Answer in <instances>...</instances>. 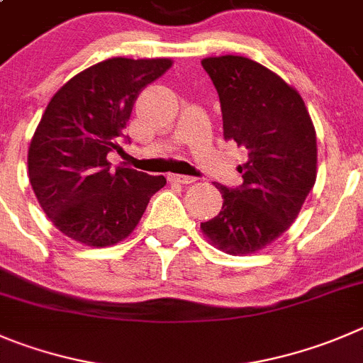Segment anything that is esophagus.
Returning <instances> with one entry per match:
<instances>
[{"instance_id": "34e87169", "label": "esophagus", "mask_w": 363, "mask_h": 363, "mask_svg": "<svg viewBox=\"0 0 363 363\" xmlns=\"http://www.w3.org/2000/svg\"><path fill=\"white\" fill-rule=\"evenodd\" d=\"M168 181H170V182H177V184H191V182H195V177H188V175L170 174V175H168Z\"/></svg>"}]
</instances>
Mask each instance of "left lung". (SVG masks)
Wrapping results in <instances>:
<instances>
[{
  "label": "left lung",
  "mask_w": 363,
  "mask_h": 363,
  "mask_svg": "<svg viewBox=\"0 0 363 363\" xmlns=\"http://www.w3.org/2000/svg\"><path fill=\"white\" fill-rule=\"evenodd\" d=\"M222 107L223 138L247 148L242 186L218 184L222 211L201 223L225 254L265 249L299 215L317 177V135L301 94L279 74L238 55L202 60Z\"/></svg>",
  "instance_id": "8db88e82"
}]
</instances>
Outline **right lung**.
I'll use <instances>...</instances> for the list:
<instances>
[{"label":"right lung","mask_w":363,"mask_h":363,"mask_svg":"<svg viewBox=\"0 0 363 363\" xmlns=\"http://www.w3.org/2000/svg\"><path fill=\"white\" fill-rule=\"evenodd\" d=\"M170 67V59L114 57L74 74L50 100L30 141L28 177L67 238L89 247L121 242L166 184L125 166L113 172L107 154L123 152L118 140L135 98Z\"/></svg>","instance_id":"1"}]
</instances>
